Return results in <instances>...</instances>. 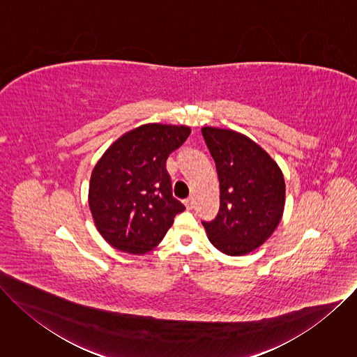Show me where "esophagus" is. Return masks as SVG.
Instances as JSON below:
<instances>
[{
    "label": "esophagus",
    "instance_id": "obj_1",
    "mask_svg": "<svg viewBox=\"0 0 357 357\" xmlns=\"http://www.w3.org/2000/svg\"><path fill=\"white\" fill-rule=\"evenodd\" d=\"M183 203H185V206H186V209H188V211H190V209L193 208V199H192V197L186 199Z\"/></svg>",
    "mask_w": 357,
    "mask_h": 357
}]
</instances>
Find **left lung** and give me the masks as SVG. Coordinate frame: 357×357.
Here are the masks:
<instances>
[{
	"label": "left lung",
	"instance_id": "obj_1",
	"mask_svg": "<svg viewBox=\"0 0 357 357\" xmlns=\"http://www.w3.org/2000/svg\"><path fill=\"white\" fill-rule=\"evenodd\" d=\"M216 164L220 209L213 222H202L209 241L227 256H244L274 233L285 206V181L268 152L247 135L202 127Z\"/></svg>",
	"mask_w": 357,
	"mask_h": 357
}]
</instances>
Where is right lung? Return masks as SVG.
Masks as SVG:
<instances>
[{"mask_svg": "<svg viewBox=\"0 0 357 357\" xmlns=\"http://www.w3.org/2000/svg\"><path fill=\"white\" fill-rule=\"evenodd\" d=\"M190 134L188 126L149 123L117 138L91 171L89 206L96 229L128 254L155 248L185 211L172 197L167 158Z\"/></svg>", "mask_w": 357, "mask_h": 357, "instance_id": "add662e5", "label": "right lung"}]
</instances>
